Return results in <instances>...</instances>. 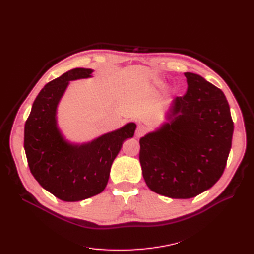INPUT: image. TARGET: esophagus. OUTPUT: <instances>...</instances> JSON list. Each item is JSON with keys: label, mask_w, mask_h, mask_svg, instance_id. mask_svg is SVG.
<instances>
[{"label": "esophagus", "mask_w": 254, "mask_h": 254, "mask_svg": "<svg viewBox=\"0 0 254 254\" xmlns=\"http://www.w3.org/2000/svg\"><path fill=\"white\" fill-rule=\"evenodd\" d=\"M146 131H147V129H146V127L144 126H138L136 132H135V136L137 138H141L146 134Z\"/></svg>", "instance_id": "obj_1"}]
</instances>
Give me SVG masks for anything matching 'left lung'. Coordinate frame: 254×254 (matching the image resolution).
<instances>
[{
	"label": "left lung",
	"instance_id": "obj_1",
	"mask_svg": "<svg viewBox=\"0 0 254 254\" xmlns=\"http://www.w3.org/2000/svg\"><path fill=\"white\" fill-rule=\"evenodd\" d=\"M188 91L172 104L169 123L140 139L139 158L148 188L172 198H190L221 177L232 147L234 123L224 93L194 73Z\"/></svg>",
	"mask_w": 254,
	"mask_h": 254
}]
</instances>
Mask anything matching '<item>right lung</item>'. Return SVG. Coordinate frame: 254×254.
I'll list each match as a JSON object with an SVG mask.
<instances>
[{"label":"right lung","instance_id":"add662e5","mask_svg":"<svg viewBox=\"0 0 254 254\" xmlns=\"http://www.w3.org/2000/svg\"><path fill=\"white\" fill-rule=\"evenodd\" d=\"M91 72L73 69L48 82L24 125L23 146L31 173L43 189L64 202L81 201L105 190L114 158L136 129L129 123L81 146L64 141L57 127L58 104L69 81L88 78Z\"/></svg>","mask_w":254,"mask_h":254}]
</instances>
